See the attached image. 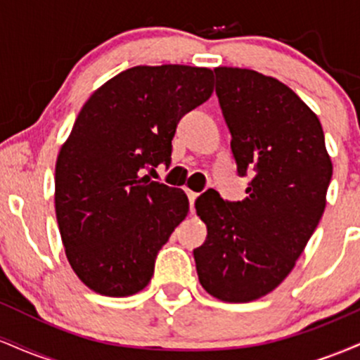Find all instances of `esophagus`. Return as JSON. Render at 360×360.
Wrapping results in <instances>:
<instances>
[{
    "label": "esophagus",
    "instance_id": "obj_1",
    "mask_svg": "<svg viewBox=\"0 0 360 360\" xmlns=\"http://www.w3.org/2000/svg\"><path fill=\"white\" fill-rule=\"evenodd\" d=\"M186 194H188V200H189V206H191V210L194 208V201L198 200V193L191 191V189H186Z\"/></svg>",
    "mask_w": 360,
    "mask_h": 360
}]
</instances>
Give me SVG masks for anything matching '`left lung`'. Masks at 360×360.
Segmentation results:
<instances>
[{"mask_svg":"<svg viewBox=\"0 0 360 360\" xmlns=\"http://www.w3.org/2000/svg\"><path fill=\"white\" fill-rule=\"evenodd\" d=\"M217 96L247 198L201 194L208 237L193 250L210 295L247 303L278 288L318 226L332 179L320 120L286 84L250 69L217 68Z\"/></svg>","mask_w":360,"mask_h":360,"instance_id":"1","label":"left lung"}]
</instances>
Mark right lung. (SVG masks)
Instances as JSON below:
<instances>
[{
    "label": "right lung",
    "instance_id": "add662e5",
    "mask_svg": "<svg viewBox=\"0 0 360 360\" xmlns=\"http://www.w3.org/2000/svg\"><path fill=\"white\" fill-rule=\"evenodd\" d=\"M213 72L137 65L94 91L56 164V217L77 278L113 298L142 291L188 214L177 188L140 177L171 164L179 120L213 93Z\"/></svg>",
    "mask_w": 360,
    "mask_h": 360
}]
</instances>
